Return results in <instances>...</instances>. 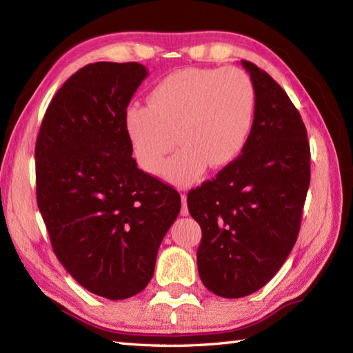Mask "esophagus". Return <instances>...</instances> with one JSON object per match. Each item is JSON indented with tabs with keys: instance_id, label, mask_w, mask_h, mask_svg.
<instances>
[{
	"instance_id": "34e87169",
	"label": "esophagus",
	"mask_w": 353,
	"mask_h": 353,
	"mask_svg": "<svg viewBox=\"0 0 353 353\" xmlns=\"http://www.w3.org/2000/svg\"><path fill=\"white\" fill-rule=\"evenodd\" d=\"M181 199H182V209H181V215L186 216V215L190 214V211H188V205H186V194H182Z\"/></svg>"
}]
</instances>
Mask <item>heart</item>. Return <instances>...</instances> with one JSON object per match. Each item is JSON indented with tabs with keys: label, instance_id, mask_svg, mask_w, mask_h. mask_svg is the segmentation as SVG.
Segmentation results:
<instances>
[{
	"label": "heart",
	"instance_id": "heart-1",
	"mask_svg": "<svg viewBox=\"0 0 353 353\" xmlns=\"http://www.w3.org/2000/svg\"><path fill=\"white\" fill-rule=\"evenodd\" d=\"M254 86L243 70L185 68L159 81L148 106L124 112V130L134 159L157 174L176 144L181 150L165 163L162 176L191 183L206 167L219 170L243 152L253 123Z\"/></svg>",
	"mask_w": 353,
	"mask_h": 353
}]
</instances>
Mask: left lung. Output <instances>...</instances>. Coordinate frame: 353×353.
I'll list each match as a JSON object with an SVG mask.
<instances>
[{"instance_id": "obj_1", "label": "left lung", "mask_w": 353, "mask_h": 353, "mask_svg": "<svg viewBox=\"0 0 353 353\" xmlns=\"http://www.w3.org/2000/svg\"><path fill=\"white\" fill-rule=\"evenodd\" d=\"M254 119L245 145L215 179L188 192L201 228L200 279L214 294L249 296L272 279L301 230L310 188L306 127L287 92L249 61Z\"/></svg>"}]
</instances>
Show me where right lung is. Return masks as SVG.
Masks as SVG:
<instances>
[{
	"label": "right lung",
	"mask_w": 353,
	"mask_h": 353,
	"mask_svg": "<svg viewBox=\"0 0 353 353\" xmlns=\"http://www.w3.org/2000/svg\"><path fill=\"white\" fill-rule=\"evenodd\" d=\"M147 77L137 62H95L65 81L36 139V199L57 259L97 296L123 301L153 277L181 212L172 186L138 168L124 112Z\"/></svg>",
	"instance_id": "right-lung-1"
}]
</instances>
